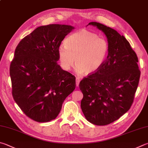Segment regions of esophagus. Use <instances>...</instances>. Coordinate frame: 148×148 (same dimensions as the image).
<instances>
[{
    "mask_svg": "<svg viewBox=\"0 0 148 148\" xmlns=\"http://www.w3.org/2000/svg\"><path fill=\"white\" fill-rule=\"evenodd\" d=\"M79 82H80V79H79V77H76V86H77H77L79 85Z\"/></svg>",
    "mask_w": 148,
    "mask_h": 148,
    "instance_id": "1",
    "label": "esophagus"
}]
</instances>
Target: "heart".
Instances as JSON below:
<instances>
[{
    "label": "heart",
    "instance_id": "obj_1",
    "mask_svg": "<svg viewBox=\"0 0 148 148\" xmlns=\"http://www.w3.org/2000/svg\"><path fill=\"white\" fill-rule=\"evenodd\" d=\"M65 42L59 47L58 54L61 65L66 71L71 69L75 61L79 72L94 74L103 66L109 54L108 41L87 29L71 34Z\"/></svg>",
    "mask_w": 148,
    "mask_h": 148
}]
</instances>
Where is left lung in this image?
Segmentation results:
<instances>
[{"label": "left lung", "mask_w": 148, "mask_h": 148, "mask_svg": "<svg viewBox=\"0 0 148 148\" xmlns=\"http://www.w3.org/2000/svg\"><path fill=\"white\" fill-rule=\"evenodd\" d=\"M109 43V52L103 66L95 73L83 77L79 89L83 95L81 108L88 122L106 125L129 111L137 89L140 71L138 57L124 36L115 29L97 22Z\"/></svg>", "instance_id": "obj_1"}]
</instances>
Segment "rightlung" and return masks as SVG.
<instances>
[{
    "instance_id": "add662e5",
    "label": "right lung",
    "mask_w": 148,
    "mask_h": 148,
    "mask_svg": "<svg viewBox=\"0 0 148 148\" xmlns=\"http://www.w3.org/2000/svg\"><path fill=\"white\" fill-rule=\"evenodd\" d=\"M74 27L48 25L35 29L15 48L10 64L12 96L26 116L38 122L55 119L76 88V77L58 65V49Z\"/></svg>"
}]
</instances>
